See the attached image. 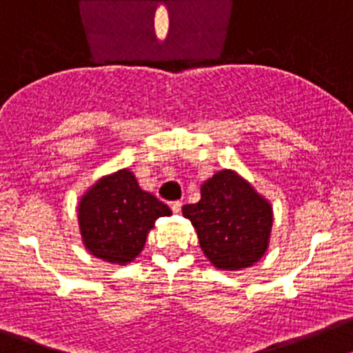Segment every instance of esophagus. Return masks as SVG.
<instances>
[{"label": "esophagus", "mask_w": 353, "mask_h": 353, "mask_svg": "<svg viewBox=\"0 0 353 353\" xmlns=\"http://www.w3.org/2000/svg\"><path fill=\"white\" fill-rule=\"evenodd\" d=\"M181 202L179 200H174V202H170V209H172V212H179L181 211Z\"/></svg>", "instance_id": "esophagus-1"}]
</instances>
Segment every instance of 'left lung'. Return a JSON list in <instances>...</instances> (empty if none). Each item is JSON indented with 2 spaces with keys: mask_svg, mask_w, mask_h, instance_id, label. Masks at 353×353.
<instances>
[{
  "mask_svg": "<svg viewBox=\"0 0 353 353\" xmlns=\"http://www.w3.org/2000/svg\"><path fill=\"white\" fill-rule=\"evenodd\" d=\"M200 248L221 271H239L259 262L269 246L272 208L234 170L212 174L196 204L183 205Z\"/></svg>",
  "mask_w": 353,
  "mask_h": 353,
  "instance_id": "8db88e82",
  "label": "left lung"
}]
</instances>
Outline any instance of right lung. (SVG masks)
Wrapping results in <instances>:
<instances>
[{
    "label": "right lung",
    "instance_id": "right-lung-1",
    "mask_svg": "<svg viewBox=\"0 0 353 353\" xmlns=\"http://www.w3.org/2000/svg\"><path fill=\"white\" fill-rule=\"evenodd\" d=\"M79 227L85 250L110 263L132 262L144 248L149 230L169 205L139 186L128 169L101 177L79 202Z\"/></svg>",
    "mask_w": 353,
    "mask_h": 353
}]
</instances>
